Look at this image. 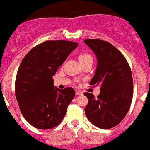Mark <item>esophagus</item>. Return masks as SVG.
Here are the masks:
<instances>
[{
    "instance_id": "obj_1",
    "label": "esophagus",
    "mask_w": 150,
    "mask_h": 150,
    "mask_svg": "<svg viewBox=\"0 0 150 150\" xmlns=\"http://www.w3.org/2000/svg\"><path fill=\"white\" fill-rule=\"evenodd\" d=\"M75 93L76 95H81V94H82V92L79 90H75Z\"/></svg>"
}]
</instances>
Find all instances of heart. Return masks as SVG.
Listing matches in <instances>:
<instances>
[{"label": "heart", "mask_w": 150, "mask_h": 150, "mask_svg": "<svg viewBox=\"0 0 150 150\" xmlns=\"http://www.w3.org/2000/svg\"><path fill=\"white\" fill-rule=\"evenodd\" d=\"M79 60L81 64H83L84 62L89 61V60H93V57L88 54L82 53L79 56Z\"/></svg>", "instance_id": "obj_1"}]
</instances>
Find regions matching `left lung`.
I'll return each mask as SVG.
<instances>
[{"label":"left lung","mask_w":150,"mask_h":150,"mask_svg":"<svg viewBox=\"0 0 150 150\" xmlns=\"http://www.w3.org/2000/svg\"><path fill=\"white\" fill-rule=\"evenodd\" d=\"M84 42L93 50L98 59L90 85L100 86L97 98L91 93H84L88 98L86 115L99 128H112L123 120L132 103L131 69L123 54L110 42L99 39H86Z\"/></svg>","instance_id":"1"}]
</instances>
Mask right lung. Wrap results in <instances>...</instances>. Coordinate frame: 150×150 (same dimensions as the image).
I'll return each mask as SVG.
<instances>
[{"label": "right lung", "instance_id": "obj_1", "mask_svg": "<svg viewBox=\"0 0 150 150\" xmlns=\"http://www.w3.org/2000/svg\"><path fill=\"white\" fill-rule=\"evenodd\" d=\"M78 43L49 40L33 47L22 60L17 72L15 92L25 119L40 129H52L63 120L74 89L54 86L53 76Z\"/></svg>", "mask_w": 150, "mask_h": 150}]
</instances>
